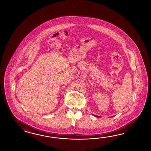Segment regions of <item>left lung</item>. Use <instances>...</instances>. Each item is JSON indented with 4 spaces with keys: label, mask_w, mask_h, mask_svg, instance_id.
I'll list each match as a JSON object with an SVG mask.
<instances>
[{
    "label": "left lung",
    "mask_w": 151,
    "mask_h": 151,
    "mask_svg": "<svg viewBox=\"0 0 151 151\" xmlns=\"http://www.w3.org/2000/svg\"><path fill=\"white\" fill-rule=\"evenodd\" d=\"M93 116H96V117H99V116H95V115H94V114H93Z\"/></svg>",
    "instance_id": "8db88e82"
}]
</instances>
